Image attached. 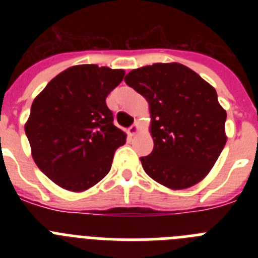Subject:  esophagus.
<instances>
[{"instance_id": "1", "label": "esophagus", "mask_w": 258, "mask_h": 258, "mask_svg": "<svg viewBox=\"0 0 258 258\" xmlns=\"http://www.w3.org/2000/svg\"><path fill=\"white\" fill-rule=\"evenodd\" d=\"M140 131H141L140 124H138V122H136V124L132 125V126L129 127V129H127V136H129V137H134Z\"/></svg>"}]
</instances>
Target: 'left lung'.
Instances as JSON below:
<instances>
[{"mask_svg":"<svg viewBox=\"0 0 258 258\" xmlns=\"http://www.w3.org/2000/svg\"><path fill=\"white\" fill-rule=\"evenodd\" d=\"M125 83L149 102L154 150L141 157L145 172L170 190L203 181L227 141L216 89L175 61L136 68Z\"/></svg>","mask_w":258,"mask_h":258,"instance_id":"left-lung-1","label":"left lung"}]
</instances>
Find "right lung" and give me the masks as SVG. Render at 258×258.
<instances>
[{
	"label": "right lung",
	"instance_id": "right-lung-1",
	"mask_svg": "<svg viewBox=\"0 0 258 258\" xmlns=\"http://www.w3.org/2000/svg\"><path fill=\"white\" fill-rule=\"evenodd\" d=\"M124 75L97 64L72 66L35 98L24 125L31 154L59 187L84 192L108 174L126 134L113 125L106 98Z\"/></svg>",
	"mask_w": 258,
	"mask_h": 258
}]
</instances>
